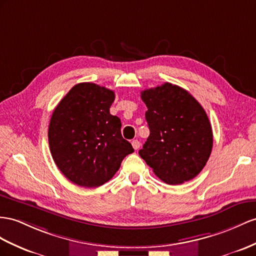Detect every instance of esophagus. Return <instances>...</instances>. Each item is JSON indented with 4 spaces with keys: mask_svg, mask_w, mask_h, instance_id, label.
I'll return each mask as SVG.
<instances>
[{
    "mask_svg": "<svg viewBox=\"0 0 256 256\" xmlns=\"http://www.w3.org/2000/svg\"><path fill=\"white\" fill-rule=\"evenodd\" d=\"M132 146H133V148L135 149V150H137L140 147V142L137 140H132Z\"/></svg>",
    "mask_w": 256,
    "mask_h": 256,
    "instance_id": "34e87169",
    "label": "esophagus"
}]
</instances>
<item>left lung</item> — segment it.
Segmentation results:
<instances>
[{"instance_id": "obj_1", "label": "left lung", "mask_w": 256, "mask_h": 256, "mask_svg": "<svg viewBox=\"0 0 256 256\" xmlns=\"http://www.w3.org/2000/svg\"><path fill=\"white\" fill-rule=\"evenodd\" d=\"M150 135L138 154L168 185L194 178L213 147L211 123L204 109L184 88L164 83L142 92Z\"/></svg>"}]
</instances>
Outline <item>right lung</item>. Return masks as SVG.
Segmentation results:
<instances>
[{
	"label": "right lung",
	"mask_w": 256,
	"mask_h": 256,
	"mask_svg": "<svg viewBox=\"0 0 256 256\" xmlns=\"http://www.w3.org/2000/svg\"><path fill=\"white\" fill-rule=\"evenodd\" d=\"M114 92L78 83L57 104L48 144L57 168L78 186L93 188L114 178L122 160L134 152L121 135V121L110 114Z\"/></svg>",
	"instance_id": "add662e5"
}]
</instances>
